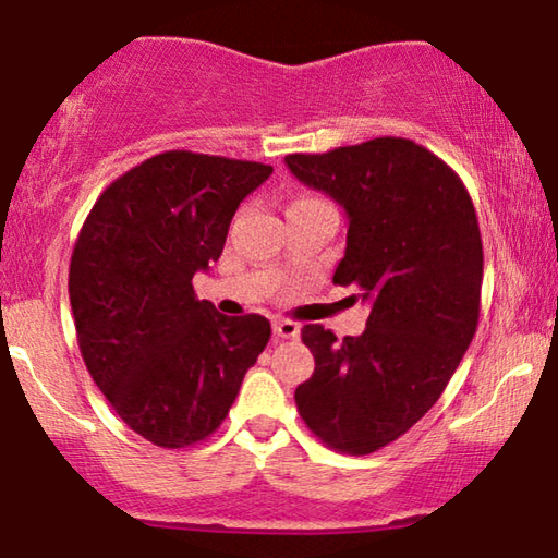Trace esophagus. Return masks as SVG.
<instances>
[{"instance_id":"esophagus-1","label":"esophagus","mask_w":558,"mask_h":558,"mask_svg":"<svg viewBox=\"0 0 558 558\" xmlns=\"http://www.w3.org/2000/svg\"><path fill=\"white\" fill-rule=\"evenodd\" d=\"M272 333L280 336V339H298V336H301V326H298L295 320L280 318L272 324Z\"/></svg>"}]
</instances>
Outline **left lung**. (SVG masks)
Returning a JSON list of instances; mask_svg holds the SVG:
<instances>
[{"mask_svg": "<svg viewBox=\"0 0 558 558\" xmlns=\"http://www.w3.org/2000/svg\"><path fill=\"white\" fill-rule=\"evenodd\" d=\"M288 169L347 209V255L333 282L372 301L366 331L339 341L303 326L316 359L295 389L301 420L326 447L372 454L425 417L481 318L483 240L462 179L429 148L381 136Z\"/></svg>", "mask_w": 558, "mask_h": 558, "instance_id": "obj_1", "label": "left lung"}]
</instances>
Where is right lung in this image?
I'll return each instance as SVG.
<instances>
[{
  "instance_id": "obj_1",
  "label": "right lung",
  "mask_w": 558,
  "mask_h": 558,
  "mask_svg": "<svg viewBox=\"0 0 558 558\" xmlns=\"http://www.w3.org/2000/svg\"><path fill=\"white\" fill-rule=\"evenodd\" d=\"M272 174L257 161L163 151L104 190L70 257L77 347L133 433L179 450L215 435L270 341L257 313L222 316L192 278L222 255L240 202Z\"/></svg>"
}]
</instances>
